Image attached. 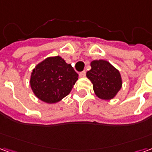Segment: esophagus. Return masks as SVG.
I'll use <instances>...</instances> for the list:
<instances>
[{
    "label": "esophagus",
    "instance_id": "esophagus-1",
    "mask_svg": "<svg viewBox=\"0 0 152 152\" xmlns=\"http://www.w3.org/2000/svg\"><path fill=\"white\" fill-rule=\"evenodd\" d=\"M86 71H83V72H81L79 73V76H80V77H84V76H86Z\"/></svg>",
    "mask_w": 152,
    "mask_h": 152
}]
</instances>
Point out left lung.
I'll use <instances>...</instances> for the list:
<instances>
[{
  "label": "left lung",
  "mask_w": 152,
  "mask_h": 152,
  "mask_svg": "<svg viewBox=\"0 0 152 152\" xmlns=\"http://www.w3.org/2000/svg\"><path fill=\"white\" fill-rule=\"evenodd\" d=\"M91 67L86 76L93 83L96 95L106 100L113 99L122 86L119 71L105 60L93 61Z\"/></svg>",
  "instance_id": "1"
}]
</instances>
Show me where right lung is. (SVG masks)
Returning a JSON list of instances; mask_svg holds the SVG:
<instances>
[{"label":"right lung","mask_w":152,"mask_h":152,"mask_svg":"<svg viewBox=\"0 0 152 152\" xmlns=\"http://www.w3.org/2000/svg\"><path fill=\"white\" fill-rule=\"evenodd\" d=\"M78 80L71 64L59 56L45 59L36 66L31 76V87L35 95L43 102L54 103L66 97Z\"/></svg>","instance_id":"add662e5"}]
</instances>
